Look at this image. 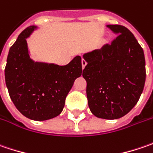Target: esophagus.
Returning a JSON list of instances; mask_svg holds the SVG:
<instances>
[{"label": "esophagus", "mask_w": 153, "mask_h": 153, "mask_svg": "<svg viewBox=\"0 0 153 153\" xmlns=\"http://www.w3.org/2000/svg\"><path fill=\"white\" fill-rule=\"evenodd\" d=\"M81 63H82V68H85V66H86V64H87V62H86V61H85V59H82V61H81Z\"/></svg>", "instance_id": "obj_1"}]
</instances>
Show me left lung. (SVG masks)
Listing matches in <instances>:
<instances>
[{
    "mask_svg": "<svg viewBox=\"0 0 153 153\" xmlns=\"http://www.w3.org/2000/svg\"><path fill=\"white\" fill-rule=\"evenodd\" d=\"M117 36L111 44L84 54L86 96L91 113L114 120L127 115L140 99L146 81L144 51L134 34L119 25H107Z\"/></svg>",
    "mask_w": 153,
    "mask_h": 153,
    "instance_id": "1",
    "label": "left lung"
}]
</instances>
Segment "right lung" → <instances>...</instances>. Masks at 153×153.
I'll return each mask as SVG.
<instances>
[{
	"label": "right lung",
	"instance_id": "obj_1",
	"mask_svg": "<svg viewBox=\"0 0 153 153\" xmlns=\"http://www.w3.org/2000/svg\"><path fill=\"white\" fill-rule=\"evenodd\" d=\"M36 29L35 25L27 27L10 48L5 80L18 110L29 119L45 121L62 113L66 97L82 74V64L79 56L65 66L30 59L26 38Z\"/></svg>",
	"mask_w": 153,
	"mask_h": 153
}]
</instances>
